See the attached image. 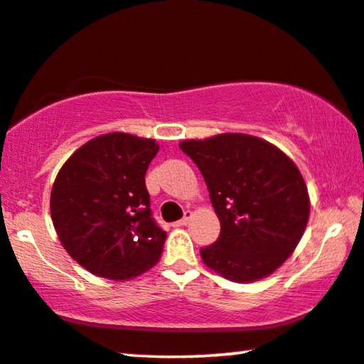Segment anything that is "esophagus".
Returning <instances> with one entry per match:
<instances>
[{"instance_id": "1", "label": "esophagus", "mask_w": 364, "mask_h": 364, "mask_svg": "<svg viewBox=\"0 0 364 364\" xmlns=\"http://www.w3.org/2000/svg\"><path fill=\"white\" fill-rule=\"evenodd\" d=\"M191 218H193V211H190V210H186V211H185V216H183V218H181V220H179V221H176V223H174V225H173V226H186V225H188V223H190V221H191Z\"/></svg>"}]
</instances>
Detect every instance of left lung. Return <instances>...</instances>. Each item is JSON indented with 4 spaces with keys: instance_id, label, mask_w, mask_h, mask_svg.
<instances>
[{
    "instance_id": "1",
    "label": "left lung",
    "mask_w": 364,
    "mask_h": 364,
    "mask_svg": "<svg viewBox=\"0 0 364 364\" xmlns=\"http://www.w3.org/2000/svg\"><path fill=\"white\" fill-rule=\"evenodd\" d=\"M200 169L221 232L201 248L206 266L250 283L279 268L301 240L309 216L304 179L291 159L250 134L225 133L179 143Z\"/></svg>"
}]
</instances>
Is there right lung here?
<instances>
[{
	"mask_svg": "<svg viewBox=\"0 0 364 364\" xmlns=\"http://www.w3.org/2000/svg\"><path fill=\"white\" fill-rule=\"evenodd\" d=\"M154 139L109 133L83 144L63 164L51 191L61 245L90 273L132 279L156 264L166 240L151 213L144 174Z\"/></svg>",
	"mask_w": 364,
	"mask_h": 364,
	"instance_id": "add662e5",
	"label": "right lung"
}]
</instances>
